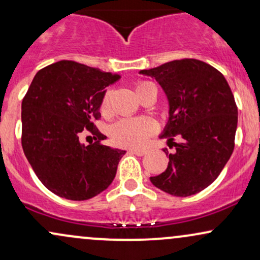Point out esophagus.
<instances>
[{
    "instance_id": "obj_1",
    "label": "esophagus",
    "mask_w": 260,
    "mask_h": 260,
    "mask_svg": "<svg viewBox=\"0 0 260 260\" xmlns=\"http://www.w3.org/2000/svg\"><path fill=\"white\" fill-rule=\"evenodd\" d=\"M129 151L137 156H144L146 154V150L144 149H129Z\"/></svg>"
}]
</instances>
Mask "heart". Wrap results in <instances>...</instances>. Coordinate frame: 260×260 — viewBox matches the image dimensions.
<instances>
[{
    "label": "heart",
    "mask_w": 260,
    "mask_h": 260,
    "mask_svg": "<svg viewBox=\"0 0 260 260\" xmlns=\"http://www.w3.org/2000/svg\"><path fill=\"white\" fill-rule=\"evenodd\" d=\"M149 82H140L137 84V92L148 87ZM100 110L103 114L109 111V94L103 98ZM154 121L148 117L121 118L112 124L110 136L112 142L121 146H138L145 142V139L155 131Z\"/></svg>",
    "instance_id": "obj_1"
}]
</instances>
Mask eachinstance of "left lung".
<instances>
[{
  "label": "left lung",
  "mask_w": 260,
  "mask_h": 260,
  "mask_svg": "<svg viewBox=\"0 0 260 260\" xmlns=\"http://www.w3.org/2000/svg\"><path fill=\"white\" fill-rule=\"evenodd\" d=\"M164 89L170 117L161 134L174 146L167 170L150 180L179 198L195 195L217 179L235 146L237 106L221 73L198 59L140 70ZM177 136L180 142L176 143Z\"/></svg>",
  "instance_id": "8db88e82"
}]
</instances>
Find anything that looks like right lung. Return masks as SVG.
I'll use <instances>...</instances> for the list:
<instances>
[{"mask_svg":"<svg viewBox=\"0 0 260 260\" xmlns=\"http://www.w3.org/2000/svg\"><path fill=\"white\" fill-rule=\"evenodd\" d=\"M120 75L71 60L41 69L21 103V145L34 172L49 191L83 201L94 198L116 176L124 150L103 145L93 121L100 117L105 88ZM84 129L96 139L79 142Z\"/></svg>","mask_w":260,"mask_h":260,"instance_id":"obj_1","label":"right lung"}]
</instances>
